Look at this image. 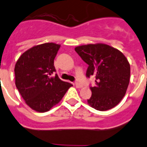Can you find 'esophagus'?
Segmentation results:
<instances>
[{"label": "esophagus", "mask_w": 147, "mask_h": 147, "mask_svg": "<svg viewBox=\"0 0 147 147\" xmlns=\"http://www.w3.org/2000/svg\"><path fill=\"white\" fill-rule=\"evenodd\" d=\"M75 86H76L77 88H83V85H82L81 83H79V82H76V83H75Z\"/></svg>", "instance_id": "obj_1"}]
</instances>
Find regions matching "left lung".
Segmentation results:
<instances>
[{
  "instance_id": "obj_1",
  "label": "left lung",
  "mask_w": 147,
  "mask_h": 147,
  "mask_svg": "<svg viewBox=\"0 0 147 147\" xmlns=\"http://www.w3.org/2000/svg\"><path fill=\"white\" fill-rule=\"evenodd\" d=\"M75 51L88 64L86 77L96 78L90 88L92 95L88 103L96 110L106 111L120 102L130 81L131 67L123 53L103 43L78 46Z\"/></svg>"
}]
</instances>
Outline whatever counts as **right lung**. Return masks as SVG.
Segmentation results:
<instances>
[{
	"label": "right lung",
	"instance_id": "right-lung-1",
	"mask_svg": "<svg viewBox=\"0 0 147 147\" xmlns=\"http://www.w3.org/2000/svg\"><path fill=\"white\" fill-rule=\"evenodd\" d=\"M60 45L46 42L26 51L15 64L16 88L33 110L45 112L61 100L72 85L62 81L56 72L53 61Z\"/></svg>",
	"mask_w": 147,
	"mask_h": 147
}]
</instances>
